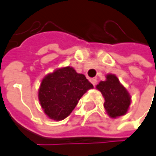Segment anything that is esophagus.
Returning a JSON list of instances; mask_svg holds the SVG:
<instances>
[{"instance_id": "34e87169", "label": "esophagus", "mask_w": 156, "mask_h": 156, "mask_svg": "<svg viewBox=\"0 0 156 156\" xmlns=\"http://www.w3.org/2000/svg\"><path fill=\"white\" fill-rule=\"evenodd\" d=\"M90 82H91V84L94 85V86L97 84V80H96L95 78H91V79H90Z\"/></svg>"}]
</instances>
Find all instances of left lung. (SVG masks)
Returning <instances> with one entry per match:
<instances>
[{"label": "left lung", "instance_id": "obj_1", "mask_svg": "<svg viewBox=\"0 0 156 156\" xmlns=\"http://www.w3.org/2000/svg\"><path fill=\"white\" fill-rule=\"evenodd\" d=\"M105 78V81H100L96 85V89L102 93L105 98V112L113 119L125 115L131 104L129 92L114 74H107Z\"/></svg>", "mask_w": 156, "mask_h": 156}]
</instances>
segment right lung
<instances>
[{"label": "right lung", "mask_w": 156, "mask_h": 156, "mask_svg": "<svg viewBox=\"0 0 156 156\" xmlns=\"http://www.w3.org/2000/svg\"><path fill=\"white\" fill-rule=\"evenodd\" d=\"M93 85L84 74L71 66L58 68L47 74L38 90V99L44 113L51 119L62 120L68 117L78 100Z\"/></svg>", "instance_id": "1"}]
</instances>
